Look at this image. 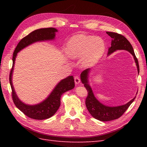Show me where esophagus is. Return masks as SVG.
Wrapping results in <instances>:
<instances>
[{"instance_id": "1", "label": "esophagus", "mask_w": 147, "mask_h": 147, "mask_svg": "<svg viewBox=\"0 0 147 147\" xmlns=\"http://www.w3.org/2000/svg\"><path fill=\"white\" fill-rule=\"evenodd\" d=\"M74 82H75V83L76 84V85H77V84H79L80 83V82H81L80 77L78 76H74Z\"/></svg>"}]
</instances>
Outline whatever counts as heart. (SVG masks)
<instances>
[{
	"mask_svg": "<svg viewBox=\"0 0 147 147\" xmlns=\"http://www.w3.org/2000/svg\"><path fill=\"white\" fill-rule=\"evenodd\" d=\"M105 50V43L100 37L78 34L69 40L65 52L71 59L82 57V64L87 67L96 64L104 55Z\"/></svg>",
	"mask_w": 147,
	"mask_h": 147,
	"instance_id": "b5f03b06",
	"label": "heart"
}]
</instances>
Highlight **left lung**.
<instances>
[{
  "label": "left lung",
  "mask_w": 147,
  "mask_h": 147,
  "mask_svg": "<svg viewBox=\"0 0 147 147\" xmlns=\"http://www.w3.org/2000/svg\"><path fill=\"white\" fill-rule=\"evenodd\" d=\"M106 33L112 38L111 47H109L108 50L107 54L110 55L117 50H125V51L129 52L133 55L134 59H135L137 69H138L139 73L140 67L138 61L136 57L133 48L130 42L121 34L108 32ZM90 71V69H87L83 71L80 76L82 82L84 84V86L88 92V96L86 98L85 104L88 112L93 117L100 121H109L119 118L125 112L127 108L129 107V105L132 104L136 96L131 100L127 102V104L117 106V107H109V106L102 104L95 98L91 87L88 84V78Z\"/></svg>",
  "instance_id": "left-lung-1"
}]
</instances>
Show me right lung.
<instances>
[{
	"label": "right lung",
	"instance_id": "obj_1",
	"mask_svg": "<svg viewBox=\"0 0 147 147\" xmlns=\"http://www.w3.org/2000/svg\"><path fill=\"white\" fill-rule=\"evenodd\" d=\"M57 29L54 28H41L33 31L27 36L22 38L18 43L13 53L12 57V67L9 74V82L12 89V97L15 105L25 114L26 116L33 119L43 120L51 117L59 109L61 105V95L65 92L71 90L74 87V80L73 76H69L66 78L62 80L51 94L43 102L36 105H27L22 102L18 98L12 85V75L14 65L15 59L18 53L32 43L36 42L51 40L55 38Z\"/></svg>",
	"mask_w": 147,
	"mask_h": 147
}]
</instances>
